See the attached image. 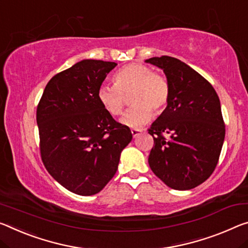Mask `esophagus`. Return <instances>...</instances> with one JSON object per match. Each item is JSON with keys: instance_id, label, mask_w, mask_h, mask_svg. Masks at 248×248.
<instances>
[{"instance_id": "34e87169", "label": "esophagus", "mask_w": 248, "mask_h": 248, "mask_svg": "<svg viewBox=\"0 0 248 248\" xmlns=\"http://www.w3.org/2000/svg\"><path fill=\"white\" fill-rule=\"evenodd\" d=\"M141 131H142V129H132L131 130V133H132V137L133 138H136V137H138Z\"/></svg>"}]
</instances>
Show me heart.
<instances>
[{"mask_svg":"<svg viewBox=\"0 0 248 248\" xmlns=\"http://www.w3.org/2000/svg\"><path fill=\"white\" fill-rule=\"evenodd\" d=\"M115 86L103 85L98 89L99 104L113 117L124 108L125 97L130 95L131 108L121 118V124L129 128H139L151 119L152 113L159 116L170 101L171 86L162 74L155 73L147 65L128 64L113 76Z\"/></svg>","mask_w":248,"mask_h":248,"instance_id":"b5f03b06","label":"heart"}]
</instances>
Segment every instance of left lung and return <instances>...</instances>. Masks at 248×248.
<instances>
[{"label": "left lung", "mask_w": 248, "mask_h": 248, "mask_svg": "<svg viewBox=\"0 0 248 248\" xmlns=\"http://www.w3.org/2000/svg\"><path fill=\"white\" fill-rule=\"evenodd\" d=\"M148 62L162 68L171 86L167 108L149 129L153 147L149 166L174 190H190L215 170L225 138L219 98L209 81L170 56Z\"/></svg>", "instance_id": "obj_1"}]
</instances>
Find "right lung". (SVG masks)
I'll return each mask as SVG.
<instances>
[{"instance_id": "obj_1", "label": "right lung", "mask_w": 248, "mask_h": 248, "mask_svg": "<svg viewBox=\"0 0 248 248\" xmlns=\"http://www.w3.org/2000/svg\"><path fill=\"white\" fill-rule=\"evenodd\" d=\"M116 62L84 60L48 81L37 105L39 151L48 173L78 195L100 192L132 139L97 98Z\"/></svg>"}]
</instances>
